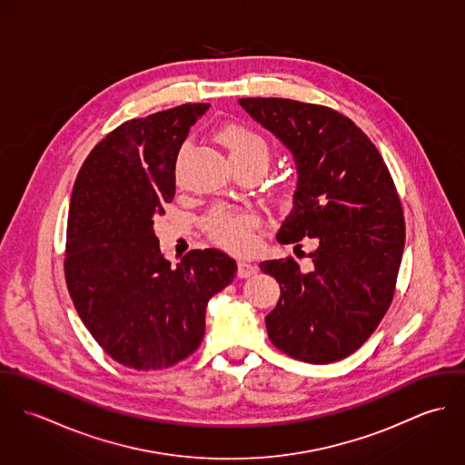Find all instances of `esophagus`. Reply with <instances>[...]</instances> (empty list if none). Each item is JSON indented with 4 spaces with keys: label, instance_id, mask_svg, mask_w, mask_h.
<instances>
[{
    "label": "esophagus",
    "instance_id": "obj_1",
    "mask_svg": "<svg viewBox=\"0 0 465 465\" xmlns=\"http://www.w3.org/2000/svg\"><path fill=\"white\" fill-rule=\"evenodd\" d=\"M258 272V266L252 265V263H247V262H240L238 263V277H251V275H254Z\"/></svg>",
    "mask_w": 465,
    "mask_h": 465
}]
</instances>
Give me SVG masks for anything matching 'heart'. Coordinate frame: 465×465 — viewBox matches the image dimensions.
<instances>
[{"label":"heart","mask_w":465,"mask_h":465,"mask_svg":"<svg viewBox=\"0 0 465 465\" xmlns=\"http://www.w3.org/2000/svg\"><path fill=\"white\" fill-rule=\"evenodd\" d=\"M220 141L229 150L234 164L268 166L270 146L263 135L243 125H227L220 131ZM254 214L229 205H216L205 218V229L214 243L231 251H249L254 245Z\"/></svg>","instance_id":"1"}]
</instances>
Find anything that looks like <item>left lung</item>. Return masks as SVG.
<instances>
[{
  "instance_id": "left-lung-1",
  "label": "left lung",
  "mask_w": 465,
  "mask_h": 465,
  "mask_svg": "<svg viewBox=\"0 0 465 465\" xmlns=\"http://www.w3.org/2000/svg\"><path fill=\"white\" fill-rule=\"evenodd\" d=\"M243 111L292 153L293 207L277 242L313 238V268L288 260L260 268L281 288L266 315L270 341L306 363L338 361L387 313L404 249L394 181L374 143L330 107L286 98H240Z\"/></svg>"
}]
</instances>
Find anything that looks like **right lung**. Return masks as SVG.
Segmentation results:
<instances>
[{"label": "right lung", "instance_id": "add662e5", "mask_svg": "<svg viewBox=\"0 0 465 465\" xmlns=\"http://www.w3.org/2000/svg\"><path fill=\"white\" fill-rule=\"evenodd\" d=\"M209 104H184L131 120L84 161L67 214V290L78 317L118 363L137 371L175 365L197 351L205 306L234 279L218 249L172 266L153 220L175 197L177 155Z\"/></svg>", "mask_w": 465, "mask_h": 465}]
</instances>
